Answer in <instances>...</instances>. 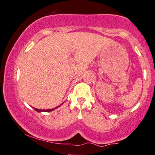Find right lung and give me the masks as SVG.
<instances>
[{"label":"right lung","mask_w":155,"mask_h":155,"mask_svg":"<svg viewBox=\"0 0 155 155\" xmlns=\"http://www.w3.org/2000/svg\"><path fill=\"white\" fill-rule=\"evenodd\" d=\"M63 104H61V105H59V106H57V107H55V108H51V109H47V110H41V109H38V108H33L35 109V110L36 111H38V112H50V111H52V110H55V109L56 108H59V106H61V105H62Z\"/></svg>","instance_id":"add662e5"}]
</instances>
